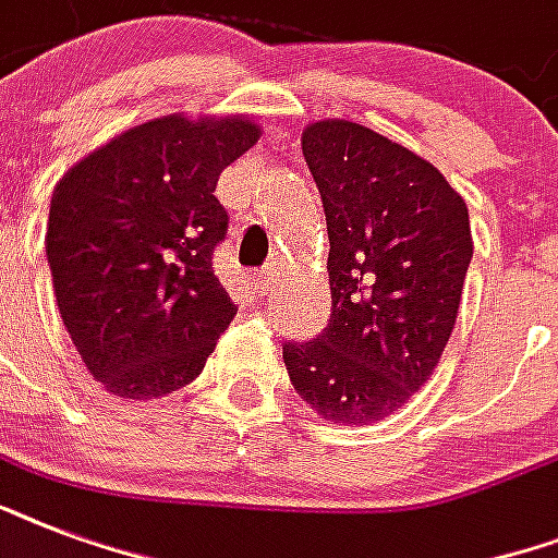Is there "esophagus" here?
<instances>
[{
  "label": "esophagus",
  "instance_id": "obj_1",
  "mask_svg": "<svg viewBox=\"0 0 558 558\" xmlns=\"http://www.w3.org/2000/svg\"><path fill=\"white\" fill-rule=\"evenodd\" d=\"M254 289L260 292V295H269V292H275V287H278V271L271 269V266H266V269L254 271Z\"/></svg>",
  "mask_w": 558,
  "mask_h": 558
}]
</instances>
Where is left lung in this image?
I'll return each instance as SVG.
<instances>
[{
  "label": "left lung",
  "instance_id": "left-lung-1",
  "mask_svg": "<svg viewBox=\"0 0 558 558\" xmlns=\"http://www.w3.org/2000/svg\"><path fill=\"white\" fill-rule=\"evenodd\" d=\"M301 150L330 234V324L287 341L298 397L318 416L371 425L440 362L472 260L466 202L432 161L356 121H315Z\"/></svg>",
  "mask_w": 558,
  "mask_h": 558
}]
</instances>
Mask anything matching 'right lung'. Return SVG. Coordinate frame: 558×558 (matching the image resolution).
Segmentation results:
<instances>
[{"label": "right lung", "mask_w": 558, "mask_h": 558, "mask_svg": "<svg viewBox=\"0 0 558 558\" xmlns=\"http://www.w3.org/2000/svg\"><path fill=\"white\" fill-rule=\"evenodd\" d=\"M257 138L245 116L173 112L116 135L57 182L46 231L57 310L109 393L185 388L234 322L210 266L228 231L214 191Z\"/></svg>", "instance_id": "right-lung-1"}]
</instances>
